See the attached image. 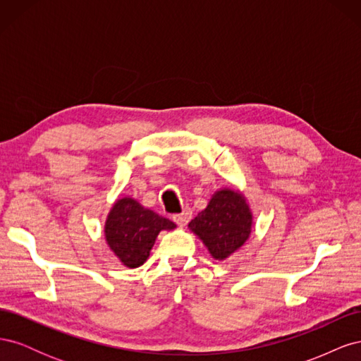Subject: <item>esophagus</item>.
Here are the masks:
<instances>
[{"mask_svg": "<svg viewBox=\"0 0 361 361\" xmlns=\"http://www.w3.org/2000/svg\"><path fill=\"white\" fill-rule=\"evenodd\" d=\"M191 215H192V212H191L190 207H185V209L180 214L173 216V220H174V223H176L178 226L183 227L185 224H187L191 220Z\"/></svg>", "mask_w": 361, "mask_h": 361, "instance_id": "obj_1", "label": "esophagus"}]
</instances>
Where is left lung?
Masks as SVG:
<instances>
[{
	"mask_svg": "<svg viewBox=\"0 0 361 361\" xmlns=\"http://www.w3.org/2000/svg\"><path fill=\"white\" fill-rule=\"evenodd\" d=\"M188 228L215 260H226L247 243L253 228V212L241 191L233 187L220 188L190 221Z\"/></svg>",
	"mask_w": 361,
	"mask_h": 361,
	"instance_id": "1",
	"label": "left lung"
}]
</instances>
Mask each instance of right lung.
Segmentation results:
<instances>
[{
    "instance_id": "obj_1",
    "label": "right lung",
    "mask_w": 361,
    "mask_h": 361,
    "mask_svg": "<svg viewBox=\"0 0 361 361\" xmlns=\"http://www.w3.org/2000/svg\"><path fill=\"white\" fill-rule=\"evenodd\" d=\"M176 224L135 199H117L106 215L104 235L106 245L126 268H138L150 256L159 232L173 231Z\"/></svg>"
}]
</instances>
